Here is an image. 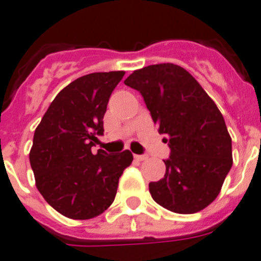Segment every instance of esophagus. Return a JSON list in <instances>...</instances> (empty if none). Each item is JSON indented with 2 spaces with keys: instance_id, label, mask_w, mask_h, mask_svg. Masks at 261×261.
Segmentation results:
<instances>
[{
  "instance_id": "obj_1",
  "label": "esophagus",
  "mask_w": 261,
  "mask_h": 261,
  "mask_svg": "<svg viewBox=\"0 0 261 261\" xmlns=\"http://www.w3.org/2000/svg\"><path fill=\"white\" fill-rule=\"evenodd\" d=\"M134 158L137 161H146V159H147V155H134Z\"/></svg>"
}]
</instances>
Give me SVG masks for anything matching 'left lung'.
Returning <instances> with one entry per match:
<instances>
[{"instance_id": "obj_1", "label": "left lung", "mask_w": 261, "mask_h": 261, "mask_svg": "<svg viewBox=\"0 0 261 261\" xmlns=\"http://www.w3.org/2000/svg\"><path fill=\"white\" fill-rule=\"evenodd\" d=\"M124 85L142 94L171 150L164 176L148 185L152 199L176 214L205 208L232 167V139L215 102L187 70L174 63L135 70Z\"/></svg>"}]
</instances>
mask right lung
<instances>
[{"label": "right lung", "mask_w": 261, "mask_h": 261, "mask_svg": "<svg viewBox=\"0 0 261 261\" xmlns=\"http://www.w3.org/2000/svg\"><path fill=\"white\" fill-rule=\"evenodd\" d=\"M124 71L91 73L69 83L37 126L30 150L36 186L63 216L86 220L100 215L115 199L120 175L133 162L124 150L110 155L91 147L103 134L109 98Z\"/></svg>", "instance_id": "1"}]
</instances>
